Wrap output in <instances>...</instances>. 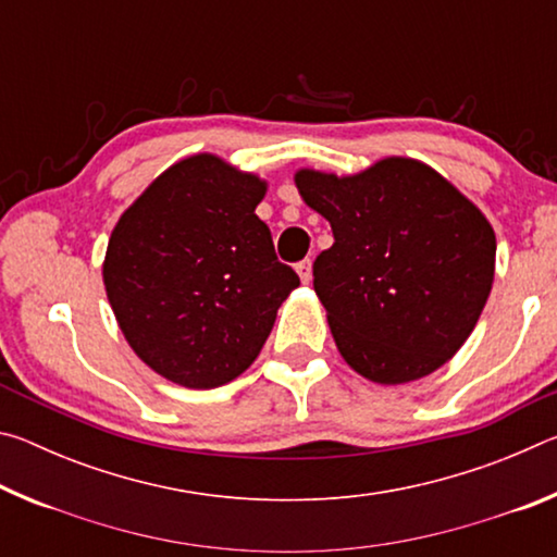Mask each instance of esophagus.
Wrapping results in <instances>:
<instances>
[{
    "instance_id": "34e87169",
    "label": "esophagus",
    "mask_w": 557,
    "mask_h": 557,
    "mask_svg": "<svg viewBox=\"0 0 557 557\" xmlns=\"http://www.w3.org/2000/svg\"><path fill=\"white\" fill-rule=\"evenodd\" d=\"M295 270H297V275H299L301 282H305V285H307L309 280H312V260H301V262H297Z\"/></svg>"
}]
</instances>
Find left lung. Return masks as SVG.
<instances>
[{
  "label": "left lung",
  "mask_w": 557,
  "mask_h": 557,
  "mask_svg": "<svg viewBox=\"0 0 557 557\" xmlns=\"http://www.w3.org/2000/svg\"><path fill=\"white\" fill-rule=\"evenodd\" d=\"M301 199L332 223L314 292L363 379H422L467 342L494 282L492 225L435 169L391 157L356 176L301 169Z\"/></svg>",
  "instance_id": "obj_1"
}]
</instances>
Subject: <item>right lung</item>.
Instances as JSON below:
<instances>
[{"mask_svg":"<svg viewBox=\"0 0 557 557\" xmlns=\"http://www.w3.org/2000/svg\"><path fill=\"white\" fill-rule=\"evenodd\" d=\"M265 182L219 157L169 166L122 213L102 280L117 324L149 369L215 388L256 361L299 285L256 206Z\"/></svg>","mask_w":557,"mask_h":557,"instance_id":"right-lung-1","label":"right lung"}]
</instances>
